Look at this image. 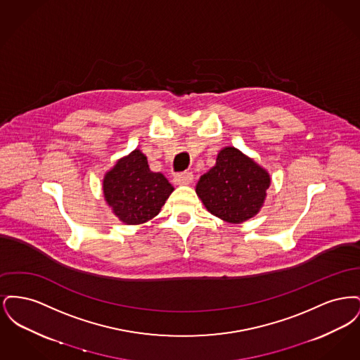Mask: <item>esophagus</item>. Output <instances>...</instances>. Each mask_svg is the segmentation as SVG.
<instances>
[{
	"instance_id": "1",
	"label": "esophagus",
	"mask_w": 360,
	"mask_h": 360,
	"mask_svg": "<svg viewBox=\"0 0 360 360\" xmlns=\"http://www.w3.org/2000/svg\"><path fill=\"white\" fill-rule=\"evenodd\" d=\"M193 182V174L191 172H181L174 176L175 185H190Z\"/></svg>"
}]
</instances>
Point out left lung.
I'll list each match as a JSON object with an SVG mask.
<instances>
[{
    "label": "left lung",
    "mask_w": 360,
    "mask_h": 360,
    "mask_svg": "<svg viewBox=\"0 0 360 360\" xmlns=\"http://www.w3.org/2000/svg\"><path fill=\"white\" fill-rule=\"evenodd\" d=\"M271 185L269 172L235 147H224L216 165L201 175L195 193L209 213L231 224L255 217Z\"/></svg>",
    "instance_id": "left-lung-1"
}]
</instances>
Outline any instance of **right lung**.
I'll list each match as a JSON object with an SVG mask.
<instances>
[{"label":"right lung","instance_id":"right-lung-1","mask_svg":"<svg viewBox=\"0 0 360 360\" xmlns=\"http://www.w3.org/2000/svg\"><path fill=\"white\" fill-rule=\"evenodd\" d=\"M172 190L162 172L150 170L147 156L139 148L120 158L103 175L105 201L112 213L127 225L153 220Z\"/></svg>","mask_w":360,"mask_h":360}]
</instances>
